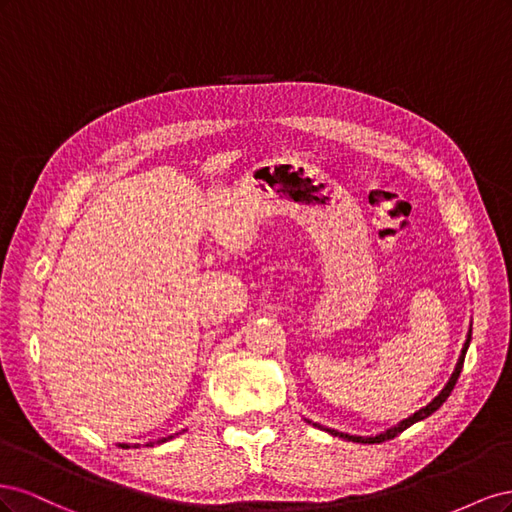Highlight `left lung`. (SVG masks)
Instances as JSON below:
<instances>
[{"label": "left lung", "mask_w": 512, "mask_h": 512, "mask_svg": "<svg viewBox=\"0 0 512 512\" xmlns=\"http://www.w3.org/2000/svg\"><path fill=\"white\" fill-rule=\"evenodd\" d=\"M470 342H472V324H470V331H468V337H466V344H463V348H461V354H459V361H457V365H455V371L451 374V378H448V382L444 384V389H442L436 397H433L425 408L416 410L414 414H410L408 418H404V421H399V423H397V425H393L391 429H386V431H382V433H376V436H350V433L337 431V429H331V427H324V425H320V423H312V421H307V418H305V421H307V423H312L314 427H318V429H322V431L331 433V436H335V438H342V440H348V442L380 444V442H386V440H393L395 436H399L401 431H406L410 425H414V423H418V421H425V418H427V416H431L433 412H436V410L444 404V401L448 399V395L453 393L455 384H457V380H459V374H461L463 359H466V352H468V348H470Z\"/></svg>", "instance_id": "1"}]
</instances>
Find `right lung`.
I'll return each mask as SVG.
<instances>
[{
    "label": "right lung",
    "mask_w": 512,
    "mask_h": 512,
    "mask_svg": "<svg viewBox=\"0 0 512 512\" xmlns=\"http://www.w3.org/2000/svg\"><path fill=\"white\" fill-rule=\"evenodd\" d=\"M175 436H168V438H160V440H156V442H149L147 446H153V444H162V442H168V440H173ZM128 446V444H126ZM134 446H138V444H134Z\"/></svg>",
    "instance_id": "add662e5"
}]
</instances>
